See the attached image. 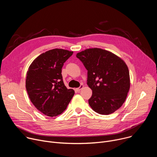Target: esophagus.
Here are the masks:
<instances>
[{
	"mask_svg": "<svg viewBox=\"0 0 157 157\" xmlns=\"http://www.w3.org/2000/svg\"><path fill=\"white\" fill-rule=\"evenodd\" d=\"M83 87H84L83 84H81V86H79V87H78V88L75 89V90L76 91H77V92H79V91H80V90H81V89H82V88H83Z\"/></svg>",
	"mask_w": 157,
	"mask_h": 157,
	"instance_id": "obj_1",
	"label": "esophagus"
}]
</instances>
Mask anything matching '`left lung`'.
<instances>
[{
    "label": "left lung",
    "instance_id": "8db88e82",
    "mask_svg": "<svg viewBox=\"0 0 157 157\" xmlns=\"http://www.w3.org/2000/svg\"><path fill=\"white\" fill-rule=\"evenodd\" d=\"M76 57L87 70V84L93 91L89 104L96 113L109 115L125 102L130 82L128 67L120 57L101 48H89Z\"/></svg>",
    "mask_w": 157,
    "mask_h": 157
}]
</instances>
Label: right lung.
<instances>
[{
    "label": "right lung",
    "mask_w": 157,
    "mask_h": 157,
    "mask_svg": "<svg viewBox=\"0 0 157 157\" xmlns=\"http://www.w3.org/2000/svg\"><path fill=\"white\" fill-rule=\"evenodd\" d=\"M73 53L55 48L39 55L30 65L26 89L34 106L43 114L56 117L65 110L75 94L64 86L61 75L64 63Z\"/></svg>",
    "instance_id": "right-lung-1"
}]
</instances>
